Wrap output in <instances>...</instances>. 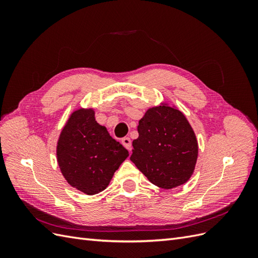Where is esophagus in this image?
<instances>
[{
  "mask_svg": "<svg viewBox=\"0 0 258 258\" xmlns=\"http://www.w3.org/2000/svg\"><path fill=\"white\" fill-rule=\"evenodd\" d=\"M121 143H122V145L127 148L128 151H131V148H132V145H131V140H130V138H128V137H124V138H122L121 139Z\"/></svg>",
  "mask_w": 258,
  "mask_h": 258,
  "instance_id": "obj_1",
  "label": "esophagus"
}]
</instances>
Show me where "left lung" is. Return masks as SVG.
<instances>
[{"instance_id": "obj_1", "label": "left lung", "mask_w": 258, "mask_h": 258, "mask_svg": "<svg viewBox=\"0 0 258 258\" xmlns=\"http://www.w3.org/2000/svg\"><path fill=\"white\" fill-rule=\"evenodd\" d=\"M138 132L130 160L148 181L163 189L188 181L197 162L198 142L181 111L167 103L148 108Z\"/></svg>"}]
</instances>
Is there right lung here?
<instances>
[{
    "label": "right lung",
    "instance_id": "right-lung-1",
    "mask_svg": "<svg viewBox=\"0 0 258 258\" xmlns=\"http://www.w3.org/2000/svg\"><path fill=\"white\" fill-rule=\"evenodd\" d=\"M128 156L126 148L97 122L93 108L74 111L57 143L62 175L72 187L89 196L106 188Z\"/></svg>",
    "mask_w": 258,
    "mask_h": 258
}]
</instances>
